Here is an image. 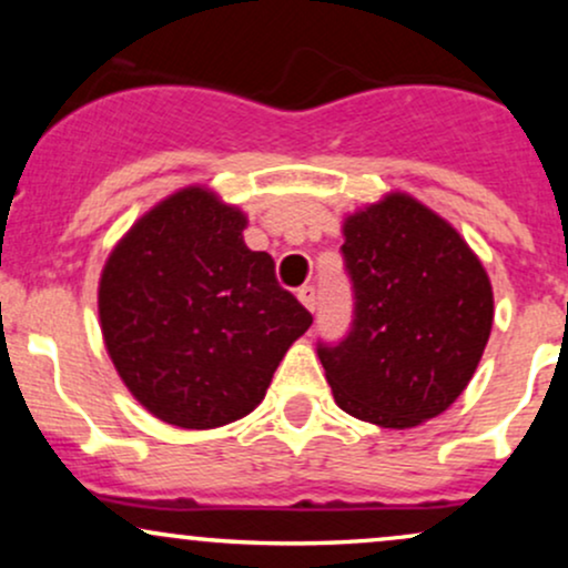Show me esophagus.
Here are the masks:
<instances>
[{
    "instance_id": "obj_1",
    "label": "esophagus",
    "mask_w": 568,
    "mask_h": 568,
    "mask_svg": "<svg viewBox=\"0 0 568 568\" xmlns=\"http://www.w3.org/2000/svg\"><path fill=\"white\" fill-rule=\"evenodd\" d=\"M298 302H302L310 312H315L317 310V291H315V285H304V288H298Z\"/></svg>"
}]
</instances>
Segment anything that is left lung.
<instances>
[{"instance_id": "1", "label": "left lung", "mask_w": 568, "mask_h": 568, "mask_svg": "<svg viewBox=\"0 0 568 568\" xmlns=\"http://www.w3.org/2000/svg\"><path fill=\"white\" fill-rule=\"evenodd\" d=\"M342 256L355 317L344 338L317 342L338 408L393 429L443 414L491 334V283L478 256L406 194L349 216Z\"/></svg>"}]
</instances>
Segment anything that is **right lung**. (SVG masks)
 <instances>
[{"label":"right lung","instance_id":"1","mask_svg":"<svg viewBox=\"0 0 568 568\" xmlns=\"http://www.w3.org/2000/svg\"><path fill=\"white\" fill-rule=\"evenodd\" d=\"M245 216L192 186L160 202L114 247L98 312L114 368L168 425H230L264 400L312 315L243 243Z\"/></svg>","mask_w":568,"mask_h":568}]
</instances>
